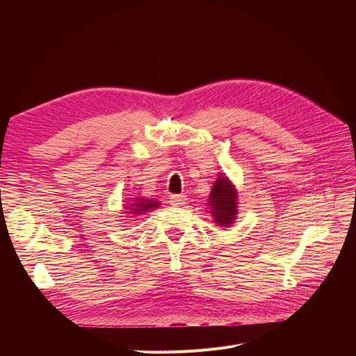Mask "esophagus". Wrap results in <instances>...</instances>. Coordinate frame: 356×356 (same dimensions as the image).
<instances>
[{
  "instance_id": "1",
  "label": "esophagus",
  "mask_w": 356,
  "mask_h": 356,
  "mask_svg": "<svg viewBox=\"0 0 356 356\" xmlns=\"http://www.w3.org/2000/svg\"><path fill=\"white\" fill-rule=\"evenodd\" d=\"M186 200H188V197H186L184 195H173L170 197V203L173 204V207H181V204L186 203Z\"/></svg>"
}]
</instances>
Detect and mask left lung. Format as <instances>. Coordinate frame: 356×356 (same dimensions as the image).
Returning a JSON list of instances; mask_svg holds the SVG:
<instances>
[{"label":"left lung","instance_id":"8db88e82","mask_svg":"<svg viewBox=\"0 0 356 356\" xmlns=\"http://www.w3.org/2000/svg\"><path fill=\"white\" fill-rule=\"evenodd\" d=\"M207 213H211L218 227L229 228L238 216V191L225 173H218L207 203Z\"/></svg>","mask_w":356,"mask_h":356}]
</instances>
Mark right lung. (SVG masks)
I'll return each instance as SVG.
<instances>
[{
  "instance_id": "obj_1",
  "label": "right lung",
  "mask_w": 356,
  "mask_h": 356,
  "mask_svg": "<svg viewBox=\"0 0 356 356\" xmlns=\"http://www.w3.org/2000/svg\"><path fill=\"white\" fill-rule=\"evenodd\" d=\"M159 207H160V202L157 199H145L141 196H133V197H128L125 200L124 212H121V213H124L127 218H134V216H140L145 212L157 209Z\"/></svg>"
}]
</instances>
